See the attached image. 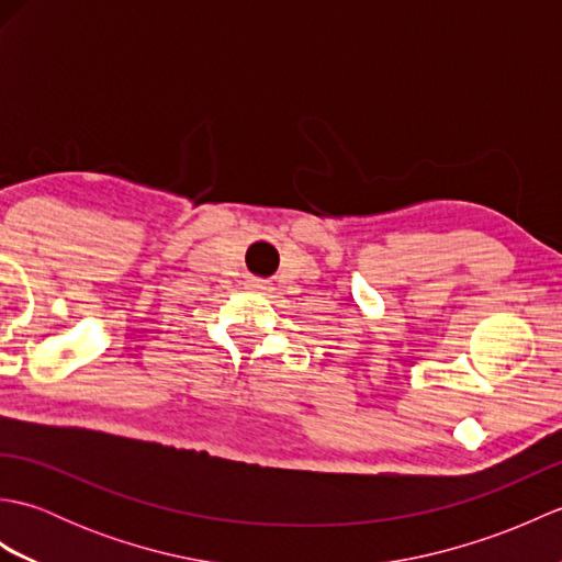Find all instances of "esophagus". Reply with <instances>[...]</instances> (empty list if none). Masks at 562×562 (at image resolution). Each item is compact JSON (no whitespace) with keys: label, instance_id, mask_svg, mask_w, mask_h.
Masks as SVG:
<instances>
[{"label":"esophagus","instance_id":"1","mask_svg":"<svg viewBox=\"0 0 562 562\" xmlns=\"http://www.w3.org/2000/svg\"><path fill=\"white\" fill-rule=\"evenodd\" d=\"M250 290H256V292H268L270 288H268V282H262V280H250Z\"/></svg>","mask_w":562,"mask_h":562}]
</instances>
